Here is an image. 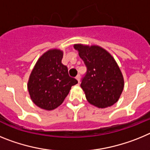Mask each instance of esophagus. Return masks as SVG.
<instances>
[{"instance_id": "34e87169", "label": "esophagus", "mask_w": 150, "mask_h": 150, "mask_svg": "<svg viewBox=\"0 0 150 150\" xmlns=\"http://www.w3.org/2000/svg\"><path fill=\"white\" fill-rule=\"evenodd\" d=\"M76 79H77V81L79 83V81H80V74H77V76H76Z\"/></svg>"}]
</instances>
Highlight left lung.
Instances as JSON below:
<instances>
[{
    "instance_id": "left-lung-1",
    "label": "left lung",
    "mask_w": 150,
    "mask_h": 150,
    "mask_svg": "<svg viewBox=\"0 0 150 150\" xmlns=\"http://www.w3.org/2000/svg\"><path fill=\"white\" fill-rule=\"evenodd\" d=\"M74 49L87 68L80 85L87 100L99 108L113 105L124 88L122 74L116 61L100 46L75 44Z\"/></svg>"
}]
</instances>
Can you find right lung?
Listing matches in <instances>:
<instances>
[{
  "label": "right lung",
  "instance_id": "1",
  "mask_svg": "<svg viewBox=\"0 0 150 150\" xmlns=\"http://www.w3.org/2000/svg\"><path fill=\"white\" fill-rule=\"evenodd\" d=\"M62 57L61 50H49L38 59L30 75L28 88L30 98L42 109L52 110L60 106L71 87L78 83L69 76Z\"/></svg>",
  "mask_w": 150,
  "mask_h": 150
}]
</instances>
